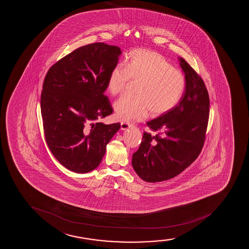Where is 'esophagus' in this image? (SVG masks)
Returning a JSON list of instances; mask_svg holds the SVG:
<instances>
[{
	"mask_svg": "<svg viewBox=\"0 0 249 249\" xmlns=\"http://www.w3.org/2000/svg\"><path fill=\"white\" fill-rule=\"evenodd\" d=\"M120 125H121V129H122V130H125V129H130V128H132L131 124L124 123V122H122Z\"/></svg>",
	"mask_w": 249,
	"mask_h": 249,
	"instance_id": "1",
	"label": "esophagus"
}]
</instances>
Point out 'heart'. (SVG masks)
<instances>
[{"mask_svg":"<svg viewBox=\"0 0 249 249\" xmlns=\"http://www.w3.org/2000/svg\"><path fill=\"white\" fill-rule=\"evenodd\" d=\"M129 80L139 81L136 96H123L114 105L116 116L123 122L143 120L150 112L155 117L168 113L185 90L184 74L162 54L149 50H135L126 56L124 67L112 68L106 81L107 90L112 95L120 94Z\"/></svg>","mask_w":249,"mask_h":249,"instance_id":"b5f03b06","label":"heart"}]
</instances>
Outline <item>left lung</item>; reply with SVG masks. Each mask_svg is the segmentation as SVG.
I'll return each mask as SVG.
<instances>
[{
    "instance_id": "8db88e82",
    "label": "left lung",
    "mask_w": 249,
    "mask_h": 249,
    "mask_svg": "<svg viewBox=\"0 0 249 249\" xmlns=\"http://www.w3.org/2000/svg\"><path fill=\"white\" fill-rule=\"evenodd\" d=\"M185 74L183 97L170 111L147 122L142 142L132 157L140 178L149 183L168 180L188 168L203 149L209 122V96L205 84L183 58Z\"/></svg>"
}]
</instances>
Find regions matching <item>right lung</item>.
<instances>
[{
  "label": "right lung",
  "mask_w": 249,
  "mask_h": 249,
  "mask_svg": "<svg viewBox=\"0 0 249 249\" xmlns=\"http://www.w3.org/2000/svg\"><path fill=\"white\" fill-rule=\"evenodd\" d=\"M121 50L106 43L74 50L50 68L40 110L46 143L64 167L78 174L96 169L120 124L95 122L113 113L106 91Z\"/></svg>",
  "instance_id": "1"
}]
</instances>
